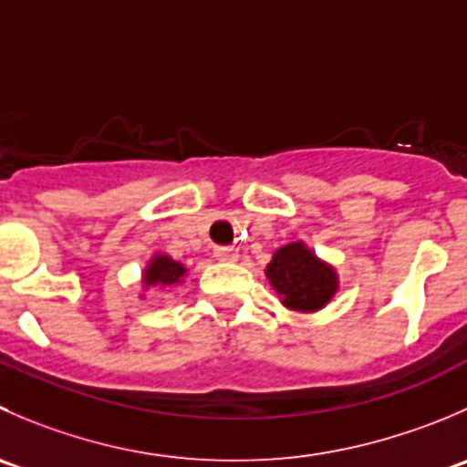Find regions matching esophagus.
I'll return each mask as SVG.
<instances>
[{
    "label": "esophagus",
    "mask_w": 467,
    "mask_h": 467,
    "mask_svg": "<svg viewBox=\"0 0 467 467\" xmlns=\"http://www.w3.org/2000/svg\"><path fill=\"white\" fill-rule=\"evenodd\" d=\"M214 257L219 262H234L239 257V253H237V248H233V246H216Z\"/></svg>",
    "instance_id": "34e87169"
}]
</instances>
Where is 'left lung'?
<instances>
[{
  "label": "left lung",
  "mask_w": 467,
  "mask_h": 467,
  "mask_svg": "<svg viewBox=\"0 0 467 467\" xmlns=\"http://www.w3.org/2000/svg\"><path fill=\"white\" fill-rule=\"evenodd\" d=\"M266 278L289 310L315 312L337 292V274L321 262L306 244L294 242L278 248L266 266Z\"/></svg>",
  "instance_id": "left-lung-1"
}]
</instances>
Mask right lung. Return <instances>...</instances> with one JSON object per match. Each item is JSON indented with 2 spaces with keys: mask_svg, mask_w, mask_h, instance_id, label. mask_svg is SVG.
Segmentation results:
<instances>
[{
  "mask_svg": "<svg viewBox=\"0 0 467 467\" xmlns=\"http://www.w3.org/2000/svg\"><path fill=\"white\" fill-rule=\"evenodd\" d=\"M187 269H184L180 262L171 260L169 255H155L152 262L148 265L146 274H143V283L146 287H152V285H175L184 278Z\"/></svg>",
  "mask_w": 467,
  "mask_h": 467,
  "instance_id": "add662e5",
  "label": "right lung"
}]
</instances>
